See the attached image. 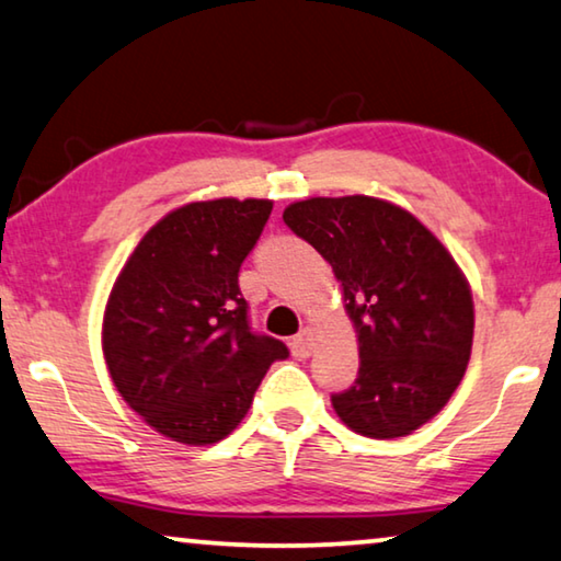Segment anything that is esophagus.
<instances>
[{"label": "esophagus", "instance_id": "obj_1", "mask_svg": "<svg viewBox=\"0 0 561 561\" xmlns=\"http://www.w3.org/2000/svg\"><path fill=\"white\" fill-rule=\"evenodd\" d=\"M314 350V330L312 328H302L295 340H291V355L297 357V360H307L309 355H312Z\"/></svg>", "mask_w": 561, "mask_h": 561}]
</instances>
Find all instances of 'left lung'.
Masks as SVG:
<instances>
[{"instance_id": "obj_1", "label": "left lung", "mask_w": 561, "mask_h": 561, "mask_svg": "<svg viewBox=\"0 0 561 561\" xmlns=\"http://www.w3.org/2000/svg\"><path fill=\"white\" fill-rule=\"evenodd\" d=\"M340 282L360 350L355 386L332 396L367 438H400L443 411L473 345V297L461 266L411 211L373 196H314L284 208Z\"/></svg>"}]
</instances>
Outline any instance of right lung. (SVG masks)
<instances>
[{"label": "right lung", "instance_id": "add662e5", "mask_svg": "<svg viewBox=\"0 0 561 561\" xmlns=\"http://www.w3.org/2000/svg\"><path fill=\"white\" fill-rule=\"evenodd\" d=\"M272 214L270 198L194 201L133 249L103 314V355L121 398L186 446L227 438L284 342L249 330L239 266Z\"/></svg>", "mask_w": 561, "mask_h": 561}]
</instances>
